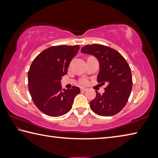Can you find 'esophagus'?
I'll return each instance as SVG.
<instances>
[{
    "instance_id": "34e87169",
    "label": "esophagus",
    "mask_w": 158,
    "mask_h": 158,
    "mask_svg": "<svg viewBox=\"0 0 158 158\" xmlns=\"http://www.w3.org/2000/svg\"><path fill=\"white\" fill-rule=\"evenodd\" d=\"M85 90H87L86 88H85V87H81V91L84 92V91H85Z\"/></svg>"
}]
</instances>
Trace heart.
Returning a JSON list of instances; mask_svg holds the SVG:
<instances>
[{
    "label": "heart",
    "instance_id": "obj_1",
    "mask_svg": "<svg viewBox=\"0 0 158 158\" xmlns=\"http://www.w3.org/2000/svg\"><path fill=\"white\" fill-rule=\"evenodd\" d=\"M87 83H88V81L86 79H82L81 80V84H86Z\"/></svg>",
    "mask_w": 158,
    "mask_h": 158
}]
</instances>
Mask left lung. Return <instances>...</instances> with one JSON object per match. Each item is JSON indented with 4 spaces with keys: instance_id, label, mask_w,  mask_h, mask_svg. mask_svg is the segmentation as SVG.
<instances>
[{
    "instance_id": "1",
    "label": "left lung",
    "mask_w": 158,
    "mask_h": 158,
    "mask_svg": "<svg viewBox=\"0 0 158 158\" xmlns=\"http://www.w3.org/2000/svg\"><path fill=\"white\" fill-rule=\"evenodd\" d=\"M81 52L97 58L100 66L98 82L107 84L102 95L96 91L90 102L92 111L99 116H110L121 111L126 105L132 87L131 69L121 54L101 44L85 45Z\"/></svg>"
}]
</instances>
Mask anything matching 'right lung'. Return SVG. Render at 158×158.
<instances>
[{
	"instance_id": "obj_1",
	"label": "right lung",
	"mask_w": 158,
	"mask_h": 158,
	"mask_svg": "<svg viewBox=\"0 0 158 158\" xmlns=\"http://www.w3.org/2000/svg\"><path fill=\"white\" fill-rule=\"evenodd\" d=\"M79 45L51 47L35 58L28 73V90L35 106L47 116L58 117L70 110L79 87L61 89L60 81L68 73Z\"/></svg>"
}]
</instances>
